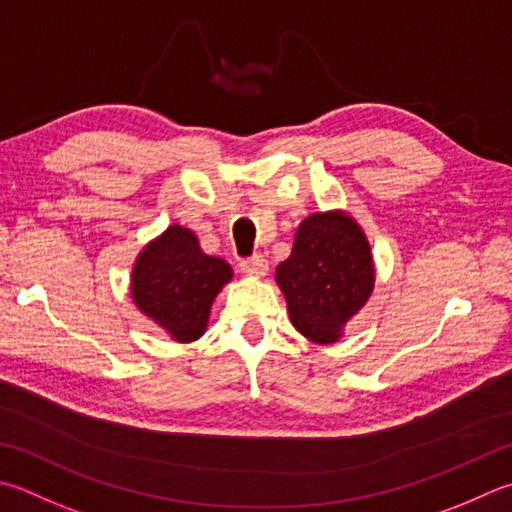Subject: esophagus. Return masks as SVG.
Masks as SVG:
<instances>
[{
	"mask_svg": "<svg viewBox=\"0 0 512 512\" xmlns=\"http://www.w3.org/2000/svg\"><path fill=\"white\" fill-rule=\"evenodd\" d=\"M239 268H242L244 275L264 277L266 270H268V262H266L262 255H255V257H250V259H244V262L239 264Z\"/></svg>",
	"mask_w": 512,
	"mask_h": 512,
	"instance_id": "34e87169",
	"label": "esophagus"
}]
</instances>
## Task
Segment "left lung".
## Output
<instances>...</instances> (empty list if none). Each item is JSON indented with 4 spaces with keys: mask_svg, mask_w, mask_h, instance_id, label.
<instances>
[{
    "mask_svg": "<svg viewBox=\"0 0 512 512\" xmlns=\"http://www.w3.org/2000/svg\"><path fill=\"white\" fill-rule=\"evenodd\" d=\"M293 326L315 344H333L375 286L364 230L342 210L315 213L299 224L293 253L277 266Z\"/></svg>",
    "mask_w": 512,
    "mask_h": 512,
    "instance_id": "left-lung-1",
    "label": "left lung"
}]
</instances>
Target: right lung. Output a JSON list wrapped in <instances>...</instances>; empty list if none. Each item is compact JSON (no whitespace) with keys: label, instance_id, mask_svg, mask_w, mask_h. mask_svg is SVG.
I'll return each mask as SVG.
<instances>
[{"label":"right lung","instance_id":"add662e5","mask_svg":"<svg viewBox=\"0 0 512 512\" xmlns=\"http://www.w3.org/2000/svg\"><path fill=\"white\" fill-rule=\"evenodd\" d=\"M230 279L224 259L202 253L193 230L173 224L139 253L130 288L144 315L188 344L204 335L213 299Z\"/></svg>","mask_w":512,"mask_h":512}]
</instances>
